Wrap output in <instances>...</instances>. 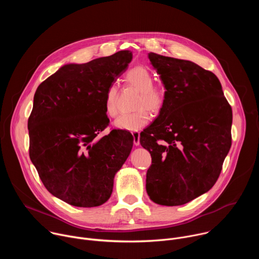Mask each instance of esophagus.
Segmentation results:
<instances>
[{
	"label": "esophagus",
	"instance_id": "obj_1",
	"mask_svg": "<svg viewBox=\"0 0 259 259\" xmlns=\"http://www.w3.org/2000/svg\"><path fill=\"white\" fill-rule=\"evenodd\" d=\"M132 135H133V142H134V144L136 146H138L140 144V134H139V132H133Z\"/></svg>",
	"mask_w": 259,
	"mask_h": 259
}]
</instances>
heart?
I'll list each match as a JSON object with an SVG mask.
<instances>
[{"instance_id":"b5f03b06","label":"heart","mask_w":259,"mask_h":259,"mask_svg":"<svg viewBox=\"0 0 259 259\" xmlns=\"http://www.w3.org/2000/svg\"><path fill=\"white\" fill-rule=\"evenodd\" d=\"M125 82L128 86L139 92V96L135 102L136 112L124 114L118 117L114 126L116 128L136 132L142 129L150 122V115L158 114L165 103V90L155 85V77L153 73L144 66H135L129 69L125 75ZM104 110L108 117L118 115V88L115 85L109 86L104 96Z\"/></svg>"}]
</instances>
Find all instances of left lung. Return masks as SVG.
<instances>
[{"mask_svg": "<svg viewBox=\"0 0 259 259\" xmlns=\"http://www.w3.org/2000/svg\"><path fill=\"white\" fill-rule=\"evenodd\" d=\"M166 89L156 121L140 133L152 156L146 192L159 205L178 206L215 184L232 145V107L213 72L190 61L149 53Z\"/></svg>", "mask_w": 259, "mask_h": 259, "instance_id": "1", "label": "left lung"}]
</instances>
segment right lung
Wrapping results in <instances>:
<instances>
[{
	"instance_id": "add662e5",
	"label": "right lung",
	"mask_w": 259,
	"mask_h": 259,
	"mask_svg": "<svg viewBox=\"0 0 259 259\" xmlns=\"http://www.w3.org/2000/svg\"><path fill=\"white\" fill-rule=\"evenodd\" d=\"M132 52L119 51L83 64H65L42 82L28 118L29 158L54 197L77 207H96L113 192L133 136L98 134L108 125L107 88L126 71Z\"/></svg>"
}]
</instances>
